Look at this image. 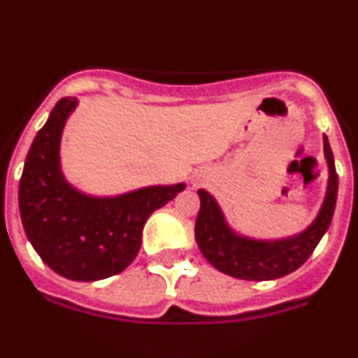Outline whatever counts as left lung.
Wrapping results in <instances>:
<instances>
[{"label":"left lung","instance_id":"obj_1","mask_svg":"<svg viewBox=\"0 0 358 358\" xmlns=\"http://www.w3.org/2000/svg\"><path fill=\"white\" fill-rule=\"evenodd\" d=\"M323 155L329 168L325 198L306 229L282 238H256L236 231L226 219L219 201L208 190L199 189L196 242L199 250L219 272L245 280L279 279L295 272L313 255L332 222L337 199V173L329 139L323 134Z\"/></svg>","mask_w":358,"mask_h":358}]
</instances>
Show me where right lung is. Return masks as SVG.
<instances>
[{"label": "right lung", "mask_w": 358, "mask_h": 358, "mask_svg": "<svg viewBox=\"0 0 358 358\" xmlns=\"http://www.w3.org/2000/svg\"><path fill=\"white\" fill-rule=\"evenodd\" d=\"M79 106L65 96L36 132L19 182V212L26 236L42 262L70 280L106 279L123 272L141 247L145 222L185 189L146 185L115 196H95L66 180L62 136Z\"/></svg>", "instance_id": "add662e5"}]
</instances>
